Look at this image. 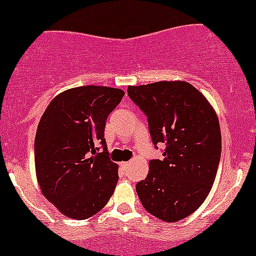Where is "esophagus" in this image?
Listing matches in <instances>:
<instances>
[{
	"label": "esophagus",
	"instance_id": "esophagus-1",
	"mask_svg": "<svg viewBox=\"0 0 256 256\" xmlns=\"http://www.w3.org/2000/svg\"><path fill=\"white\" fill-rule=\"evenodd\" d=\"M120 166L124 168V170H125V168H128V162H120Z\"/></svg>",
	"mask_w": 256,
	"mask_h": 256
}]
</instances>
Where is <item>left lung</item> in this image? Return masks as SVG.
Here are the masks:
<instances>
[{"mask_svg": "<svg viewBox=\"0 0 256 256\" xmlns=\"http://www.w3.org/2000/svg\"><path fill=\"white\" fill-rule=\"evenodd\" d=\"M128 98L148 116L162 160H151L136 192L146 212L166 222L182 220L204 202L216 178L222 132L214 108L185 81L128 86Z\"/></svg>", "mask_w": 256, "mask_h": 256, "instance_id": "1", "label": "left lung"}]
</instances>
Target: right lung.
<instances>
[{
  "label": "right lung",
  "instance_id": "right-lung-1",
  "mask_svg": "<svg viewBox=\"0 0 256 256\" xmlns=\"http://www.w3.org/2000/svg\"><path fill=\"white\" fill-rule=\"evenodd\" d=\"M124 95L106 86L70 88L50 102L40 120L37 181L44 196L68 218L94 216L114 194L118 166L108 158L104 131Z\"/></svg>",
  "mask_w": 256,
  "mask_h": 256
}]
</instances>
